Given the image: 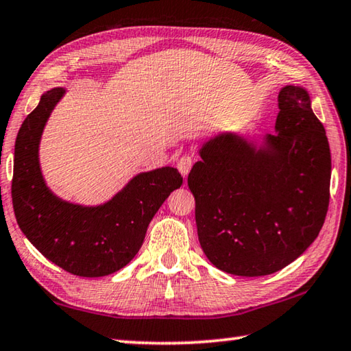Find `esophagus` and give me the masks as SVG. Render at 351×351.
<instances>
[{
  "label": "esophagus",
  "mask_w": 351,
  "mask_h": 351,
  "mask_svg": "<svg viewBox=\"0 0 351 351\" xmlns=\"http://www.w3.org/2000/svg\"><path fill=\"white\" fill-rule=\"evenodd\" d=\"M193 164H195L193 155H182L180 158V161H178V170H180L184 176H187L191 167H193Z\"/></svg>",
  "instance_id": "1"
}]
</instances>
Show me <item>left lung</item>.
I'll use <instances>...</instances> for the list:
<instances>
[{"mask_svg": "<svg viewBox=\"0 0 351 351\" xmlns=\"http://www.w3.org/2000/svg\"><path fill=\"white\" fill-rule=\"evenodd\" d=\"M276 130L256 146L221 134L189 173L199 243L217 269L260 277L283 269L318 237L330 199L326 129L306 89L278 94Z\"/></svg>", "mask_w": 351, "mask_h": 351, "instance_id": "obj_1", "label": "left lung"}]
</instances>
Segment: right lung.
<instances>
[{"instance_id": "right-lung-1", "label": "right lung", "mask_w": 351, "mask_h": 351, "mask_svg": "<svg viewBox=\"0 0 351 351\" xmlns=\"http://www.w3.org/2000/svg\"><path fill=\"white\" fill-rule=\"evenodd\" d=\"M53 88L27 115L16 136L12 202L21 231L44 257L79 277H103L126 266L140 251L147 226L181 173L161 167L136 175L111 201L99 207L62 201L39 167V141L53 108L64 95Z\"/></svg>"}]
</instances>
